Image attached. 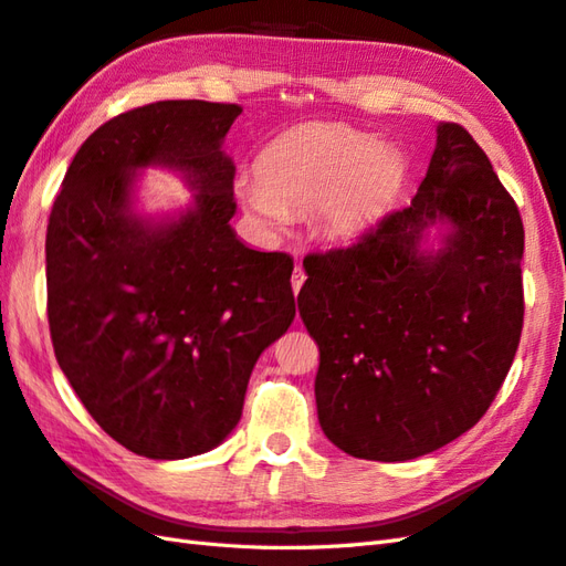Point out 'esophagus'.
Wrapping results in <instances>:
<instances>
[{"mask_svg": "<svg viewBox=\"0 0 566 566\" xmlns=\"http://www.w3.org/2000/svg\"><path fill=\"white\" fill-rule=\"evenodd\" d=\"M303 282H306V272H303L301 265H296V268H294V274H292V289H294V294L301 292Z\"/></svg>", "mask_w": 566, "mask_h": 566, "instance_id": "34e87169", "label": "esophagus"}]
</instances>
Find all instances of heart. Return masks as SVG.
<instances>
[{
    "label": "heart",
    "mask_w": 566,
    "mask_h": 566,
    "mask_svg": "<svg viewBox=\"0 0 566 566\" xmlns=\"http://www.w3.org/2000/svg\"><path fill=\"white\" fill-rule=\"evenodd\" d=\"M260 181H241L239 193L270 227L292 212L323 206L332 234L349 237L378 217L399 193L407 163L392 145L349 126H301L280 136L260 157Z\"/></svg>",
    "instance_id": "b5f03b06"
}]
</instances>
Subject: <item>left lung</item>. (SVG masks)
<instances>
[{
  "mask_svg": "<svg viewBox=\"0 0 566 566\" xmlns=\"http://www.w3.org/2000/svg\"><path fill=\"white\" fill-rule=\"evenodd\" d=\"M446 249L423 254L434 222ZM524 222L467 128L440 122L409 208L356 243L303 258L298 313L321 349L315 401L332 444L407 461L473 428L524 327Z\"/></svg>",
  "mask_w": 566,
  "mask_h": 566,
  "instance_id": "1",
  "label": "left lung"
}]
</instances>
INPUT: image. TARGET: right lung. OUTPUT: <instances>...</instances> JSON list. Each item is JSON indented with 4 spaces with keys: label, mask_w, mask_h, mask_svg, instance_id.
I'll list each match as a JSON object with an SVG mask.
<instances>
[{
    "label": "right lung",
    "mask_w": 566,
    "mask_h": 566,
    "mask_svg": "<svg viewBox=\"0 0 566 566\" xmlns=\"http://www.w3.org/2000/svg\"><path fill=\"white\" fill-rule=\"evenodd\" d=\"M243 109L165 99L105 122L71 159L48 224L56 364L112 440L148 459L208 452L237 428L258 356L292 325L294 260L243 245L222 140ZM199 191L177 221L130 210L140 166Z\"/></svg>",
    "instance_id": "obj_1"
}]
</instances>
